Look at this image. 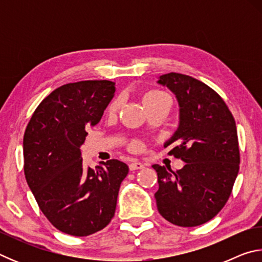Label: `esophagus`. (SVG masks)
Returning a JSON list of instances; mask_svg holds the SVG:
<instances>
[{"label": "esophagus", "mask_w": 262, "mask_h": 262, "mask_svg": "<svg viewBox=\"0 0 262 262\" xmlns=\"http://www.w3.org/2000/svg\"><path fill=\"white\" fill-rule=\"evenodd\" d=\"M143 167H144L143 164H142V163H141V162H139V161H134V162H132V163L129 164V168H130V171L141 170V168H143Z\"/></svg>", "instance_id": "34e87169"}]
</instances>
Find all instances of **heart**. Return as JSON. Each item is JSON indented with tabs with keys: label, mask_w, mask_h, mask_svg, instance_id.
Segmentation results:
<instances>
[{
	"label": "heart",
	"mask_w": 262,
	"mask_h": 262,
	"mask_svg": "<svg viewBox=\"0 0 262 262\" xmlns=\"http://www.w3.org/2000/svg\"><path fill=\"white\" fill-rule=\"evenodd\" d=\"M164 98H168V97L165 94H164V92L159 91V90H151V91L147 92V94L143 96V103H144L145 106H147V105L156 103V101L162 100ZM119 104H120V99H119V98L111 101L108 107H107V113H110V114L114 113L115 111L118 110ZM140 147H141V143L139 141L133 142V144H132L133 149H140Z\"/></svg>",
	"instance_id": "obj_1"
}]
</instances>
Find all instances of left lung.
Masks as SVG:
<instances>
[{"label":"left lung","instance_id":"obj_1","mask_svg":"<svg viewBox=\"0 0 262 262\" xmlns=\"http://www.w3.org/2000/svg\"><path fill=\"white\" fill-rule=\"evenodd\" d=\"M158 83L179 103V126L164 147L186 164L176 172L155 164L157 209L178 227H198L219 214L232 192L241 163L237 127L216 91L187 75L168 73Z\"/></svg>","mask_w":262,"mask_h":262}]
</instances>
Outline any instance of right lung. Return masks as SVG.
I'll use <instances>...</instances> for the list:
<instances>
[{
    "label": "right lung",
    "instance_id": "obj_1",
    "mask_svg": "<svg viewBox=\"0 0 262 262\" xmlns=\"http://www.w3.org/2000/svg\"><path fill=\"white\" fill-rule=\"evenodd\" d=\"M115 83L81 81L55 89L31 117L23 140L24 173L47 220L70 236L100 231L113 219L127 164L110 159L83 165L86 128L100 121Z\"/></svg>",
    "mask_w": 262,
    "mask_h": 262
}]
</instances>
